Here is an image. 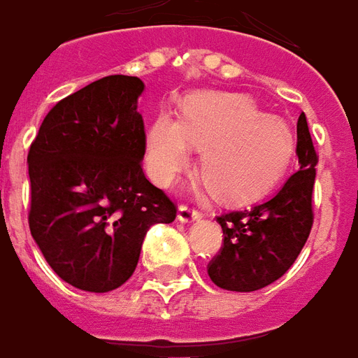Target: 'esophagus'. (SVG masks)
I'll list each match as a JSON object with an SVG mask.
<instances>
[{
	"label": "esophagus",
	"instance_id": "1",
	"mask_svg": "<svg viewBox=\"0 0 358 358\" xmlns=\"http://www.w3.org/2000/svg\"><path fill=\"white\" fill-rule=\"evenodd\" d=\"M177 217H179V220H181V222H187V224H189V222H194V220L200 219L201 213L194 208L181 206V208H179V213H177Z\"/></svg>",
	"mask_w": 358,
	"mask_h": 358
}]
</instances>
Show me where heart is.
Listing matches in <instances>:
<instances>
[{
    "label": "heart",
    "mask_w": 358,
    "mask_h": 358,
    "mask_svg": "<svg viewBox=\"0 0 358 358\" xmlns=\"http://www.w3.org/2000/svg\"><path fill=\"white\" fill-rule=\"evenodd\" d=\"M147 169L160 187H171L200 150L201 173L220 198L249 200L285 176L296 150L285 118L262 113L249 96L192 94L181 118L160 113L147 131Z\"/></svg>",
    "instance_id": "heart-1"
}]
</instances>
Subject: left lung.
I'll list each match as a JSON object with an SVG mask.
<instances>
[{"label": "left lung", "mask_w": 358, "mask_h": 358, "mask_svg": "<svg viewBox=\"0 0 358 358\" xmlns=\"http://www.w3.org/2000/svg\"><path fill=\"white\" fill-rule=\"evenodd\" d=\"M296 155L300 169L268 200L251 209L217 217L222 247L208 264L211 281L220 289L252 292L278 281L308 241L313 224V185L317 152L306 115L298 117Z\"/></svg>", "instance_id": "1"}]
</instances>
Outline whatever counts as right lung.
I'll use <instances>...</instances> for the list:
<instances>
[{
	"mask_svg": "<svg viewBox=\"0 0 358 358\" xmlns=\"http://www.w3.org/2000/svg\"><path fill=\"white\" fill-rule=\"evenodd\" d=\"M143 80L109 75L58 101L28 152L29 232L48 266L80 291L131 278L145 234L176 203L145 177Z\"/></svg>",
	"mask_w": 358,
	"mask_h": 358,
	"instance_id": "add662e5",
	"label": "right lung"
}]
</instances>
